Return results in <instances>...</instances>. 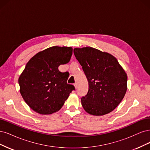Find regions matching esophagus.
<instances>
[{
	"instance_id": "1",
	"label": "esophagus",
	"mask_w": 150,
	"mask_h": 150,
	"mask_svg": "<svg viewBox=\"0 0 150 150\" xmlns=\"http://www.w3.org/2000/svg\"><path fill=\"white\" fill-rule=\"evenodd\" d=\"M74 86H75V88L77 89V88H78V84H77V83H75L74 84Z\"/></svg>"
}]
</instances>
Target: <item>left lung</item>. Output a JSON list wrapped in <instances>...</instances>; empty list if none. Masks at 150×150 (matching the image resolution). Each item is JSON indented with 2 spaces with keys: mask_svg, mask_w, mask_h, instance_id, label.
<instances>
[{
  "mask_svg": "<svg viewBox=\"0 0 150 150\" xmlns=\"http://www.w3.org/2000/svg\"><path fill=\"white\" fill-rule=\"evenodd\" d=\"M76 60L88 81V91L81 98L89 114H108L120 104L127 90V75L118 60L108 53L92 47L75 48Z\"/></svg>",
  "mask_w": 150,
  "mask_h": 150,
  "instance_id": "8db88e82",
  "label": "left lung"
}]
</instances>
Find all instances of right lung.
Masks as SVG:
<instances>
[{
  "label": "right lung",
  "mask_w": 150,
  "mask_h": 150,
  "mask_svg": "<svg viewBox=\"0 0 150 150\" xmlns=\"http://www.w3.org/2000/svg\"><path fill=\"white\" fill-rule=\"evenodd\" d=\"M71 47H52L38 52L28 62L18 79L20 91L31 109L42 115L59 111L75 90L67 83L68 72H61L59 66L67 64L72 55Z\"/></svg>",
  "instance_id": "add662e5"
}]
</instances>
